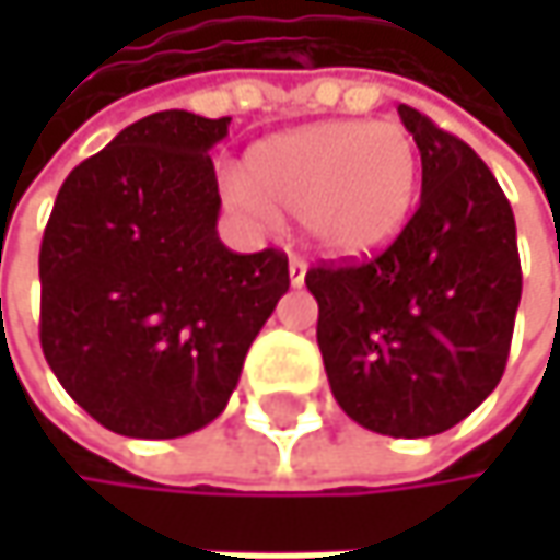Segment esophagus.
<instances>
[{"label": "esophagus", "mask_w": 560, "mask_h": 560, "mask_svg": "<svg viewBox=\"0 0 560 560\" xmlns=\"http://www.w3.org/2000/svg\"><path fill=\"white\" fill-rule=\"evenodd\" d=\"M304 276H307V262H304L301 256H291V259H288V279H291V284H294V288L304 284Z\"/></svg>", "instance_id": "esophagus-1"}]
</instances>
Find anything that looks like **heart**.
Wrapping results in <instances>:
<instances>
[{
  "label": "heart",
  "instance_id": "obj_1",
  "mask_svg": "<svg viewBox=\"0 0 560 560\" xmlns=\"http://www.w3.org/2000/svg\"><path fill=\"white\" fill-rule=\"evenodd\" d=\"M418 174V142L401 122L334 119L253 145L230 200L259 226L279 223V210L301 213L314 246L360 259L405 230Z\"/></svg>",
  "mask_w": 560,
  "mask_h": 560
}]
</instances>
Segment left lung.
<instances>
[{"label": "left lung", "instance_id": "1", "mask_svg": "<svg viewBox=\"0 0 560 560\" xmlns=\"http://www.w3.org/2000/svg\"><path fill=\"white\" fill-rule=\"evenodd\" d=\"M421 152V200L389 249L320 262L317 347L337 405L389 438H431L500 386L522 266L500 180L457 136L398 106Z\"/></svg>", "mask_w": 560, "mask_h": 560}]
</instances>
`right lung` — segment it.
Returning <instances> with one entry per match:
<instances>
[{"mask_svg": "<svg viewBox=\"0 0 560 560\" xmlns=\"http://www.w3.org/2000/svg\"><path fill=\"white\" fill-rule=\"evenodd\" d=\"M230 116L152 113L60 184L45 226L42 350L103 428L165 441L210 424L288 291L279 249L217 236L210 149Z\"/></svg>", "mask_w": 560, "mask_h": 560, "instance_id": "1", "label": "right lung"}]
</instances>
